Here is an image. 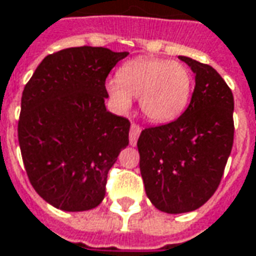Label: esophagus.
<instances>
[{"instance_id":"obj_1","label":"esophagus","mask_w":256,"mask_h":256,"mask_svg":"<svg viewBox=\"0 0 256 256\" xmlns=\"http://www.w3.org/2000/svg\"><path fill=\"white\" fill-rule=\"evenodd\" d=\"M141 133V128L136 123H132V128H130V146H136L137 144V138Z\"/></svg>"}]
</instances>
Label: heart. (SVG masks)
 <instances>
[{"label": "heart", "instance_id": "heart-1", "mask_svg": "<svg viewBox=\"0 0 256 256\" xmlns=\"http://www.w3.org/2000/svg\"><path fill=\"white\" fill-rule=\"evenodd\" d=\"M105 87L116 110L128 112L132 97L140 98V110L148 120L168 123L187 108L192 76L180 62L141 56L126 62Z\"/></svg>", "mask_w": 256, "mask_h": 256}]
</instances>
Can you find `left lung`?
Segmentation results:
<instances>
[{
	"instance_id": "8db88e82",
	"label": "left lung",
	"mask_w": 256,
	"mask_h": 256,
	"mask_svg": "<svg viewBox=\"0 0 256 256\" xmlns=\"http://www.w3.org/2000/svg\"><path fill=\"white\" fill-rule=\"evenodd\" d=\"M178 60L196 74L188 108L178 119L144 128L137 146L146 196L166 214H186L208 201L220 183L234 137V98L212 66Z\"/></svg>"
}]
</instances>
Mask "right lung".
<instances>
[{
	"mask_svg": "<svg viewBox=\"0 0 256 256\" xmlns=\"http://www.w3.org/2000/svg\"><path fill=\"white\" fill-rule=\"evenodd\" d=\"M128 52L66 48L41 60L24 86L18 138L37 194L66 212L98 206L108 172L128 146L130 122L106 110L105 80Z\"/></svg>",
	"mask_w": 256,
	"mask_h": 256,
	"instance_id": "1",
	"label": "right lung"
}]
</instances>
